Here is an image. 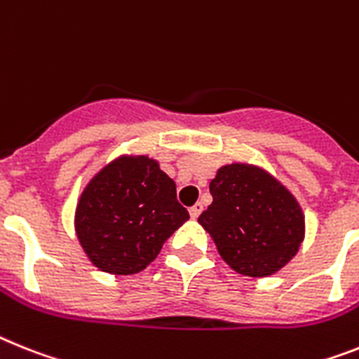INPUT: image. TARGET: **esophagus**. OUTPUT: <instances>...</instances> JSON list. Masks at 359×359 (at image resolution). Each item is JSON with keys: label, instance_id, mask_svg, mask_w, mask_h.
Masks as SVG:
<instances>
[{"label": "esophagus", "instance_id": "obj_1", "mask_svg": "<svg viewBox=\"0 0 359 359\" xmlns=\"http://www.w3.org/2000/svg\"><path fill=\"white\" fill-rule=\"evenodd\" d=\"M201 212H203V204L201 203L194 204V206L189 208V215H191V219H197V217L201 215Z\"/></svg>", "mask_w": 359, "mask_h": 359}]
</instances>
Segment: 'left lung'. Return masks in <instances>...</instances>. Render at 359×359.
I'll return each instance as SVG.
<instances>
[{"label":"left lung","mask_w":359,"mask_h":359,"mask_svg":"<svg viewBox=\"0 0 359 359\" xmlns=\"http://www.w3.org/2000/svg\"><path fill=\"white\" fill-rule=\"evenodd\" d=\"M213 203L198 222L236 272L266 277L297 254L305 217L294 195L272 175L248 164L222 165L210 182Z\"/></svg>","instance_id":"8db88e82"}]
</instances>
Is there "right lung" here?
<instances>
[{"instance_id":"add662e5","label":"right lung","mask_w":359,"mask_h":359,"mask_svg":"<svg viewBox=\"0 0 359 359\" xmlns=\"http://www.w3.org/2000/svg\"><path fill=\"white\" fill-rule=\"evenodd\" d=\"M189 219L175 182L147 156H120L83 189L74 228L87 257L102 272L137 273Z\"/></svg>"}]
</instances>
